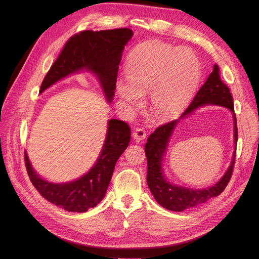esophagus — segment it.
<instances>
[{"label":"esophagus","instance_id":"obj_1","mask_svg":"<svg viewBox=\"0 0 259 259\" xmlns=\"http://www.w3.org/2000/svg\"><path fill=\"white\" fill-rule=\"evenodd\" d=\"M133 138H134L136 142H142L146 138V132L142 127H137L134 132H133Z\"/></svg>","mask_w":259,"mask_h":259}]
</instances>
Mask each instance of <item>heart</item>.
I'll return each mask as SVG.
<instances>
[{"label": "heart", "instance_id": "b5f03b06", "mask_svg": "<svg viewBox=\"0 0 259 259\" xmlns=\"http://www.w3.org/2000/svg\"><path fill=\"white\" fill-rule=\"evenodd\" d=\"M127 81L119 82L122 103L137 108L150 93V108L156 117H169L187 105L200 79L198 57L187 49L152 41L139 45L126 64Z\"/></svg>", "mask_w": 259, "mask_h": 259}]
</instances>
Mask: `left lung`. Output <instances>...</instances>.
<instances>
[{
    "label": "left lung",
    "mask_w": 259,
    "mask_h": 259,
    "mask_svg": "<svg viewBox=\"0 0 259 259\" xmlns=\"http://www.w3.org/2000/svg\"><path fill=\"white\" fill-rule=\"evenodd\" d=\"M203 105L223 106L228 108L232 112L234 121V144L237 145L238 127L237 117L234 114L233 99L229 88L221 79L219 68L217 65H214L213 71L208 75L207 80L201 86L198 93L195 94L191 104L188 106L179 119H183V117L190 114L193 110ZM179 119L159 126L148 137L147 144L145 146L148 163L147 184L149 189H150L154 199L161 206L174 211H183L185 209L194 207L221 194L225 190L232 176L234 160H236V151H234L230 166L227 169L225 175L218 183L209 188H206V189L195 190L168 183L163 175L162 159L166 151L169 137L173 134V131L179 122Z\"/></svg>",
    "instance_id": "obj_1"
}]
</instances>
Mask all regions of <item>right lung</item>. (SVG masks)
I'll return each instance as SVG.
<instances>
[{
  "label": "right lung",
  "mask_w": 259,
  "mask_h": 259,
  "mask_svg": "<svg viewBox=\"0 0 259 259\" xmlns=\"http://www.w3.org/2000/svg\"><path fill=\"white\" fill-rule=\"evenodd\" d=\"M133 36L128 28L85 30L66 42L42 82L40 93L69 74L89 70L95 73L109 103L112 100L119 64L124 46ZM131 128L127 123L111 119L99 158L88 174L71 183L53 184L42 179L32 168L25 152L26 168L31 183L44 199L68 211L83 213L104 199L115 163L127 148Z\"/></svg>",
  "instance_id": "right-lung-1"
}]
</instances>
